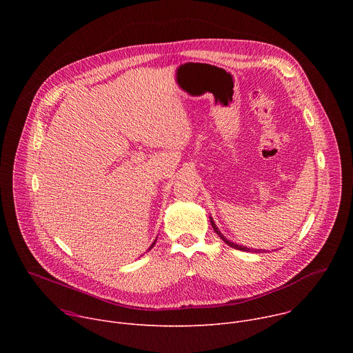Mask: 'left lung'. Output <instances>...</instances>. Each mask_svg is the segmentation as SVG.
Here are the masks:
<instances>
[{
	"label": "left lung",
	"instance_id": "left-lung-1",
	"mask_svg": "<svg viewBox=\"0 0 353 353\" xmlns=\"http://www.w3.org/2000/svg\"><path fill=\"white\" fill-rule=\"evenodd\" d=\"M210 221H211V225H212V228H214V230L216 232V234L228 244V245H230V247H233V248H236V250H241V251H253V253H260V250H253V248H248V247H245V245H240V244H236V243H233V241H230L229 239H226L222 233H221V230L218 229V226L215 225V222H214V219L210 216Z\"/></svg>",
	"mask_w": 353,
	"mask_h": 353
}]
</instances>
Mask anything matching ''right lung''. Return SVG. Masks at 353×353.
<instances>
[{
	"label": "right lung",
	"mask_w": 353,
	"mask_h": 353,
	"mask_svg": "<svg viewBox=\"0 0 353 353\" xmlns=\"http://www.w3.org/2000/svg\"><path fill=\"white\" fill-rule=\"evenodd\" d=\"M155 243H157V240H155V241H154V243H152V244H150V247H149V250H152V247H154V245H155Z\"/></svg>",
	"instance_id": "right-lung-1"
}]
</instances>
